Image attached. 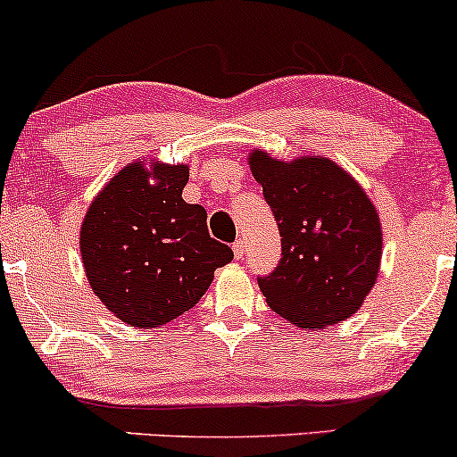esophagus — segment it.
Listing matches in <instances>:
<instances>
[{"label":"esophagus","mask_w":457,"mask_h":457,"mask_svg":"<svg viewBox=\"0 0 457 457\" xmlns=\"http://www.w3.org/2000/svg\"><path fill=\"white\" fill-rule=\"evenodd\" d=\"M232 249H234L236 260H243V257H245V240L243 238L236 240V243L232 245Z\"/></svg>","instance_id":"obj_1"}]
</instances>
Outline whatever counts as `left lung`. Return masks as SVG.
Instances as JSON below:
<instances>
[{"instance_id": "left-lung-1", "label": "left lung", "mask_w": 457, "mask_h": 457, "mask_svg": "<svg viewBox=\"0 0 457 457\" xmlns=\"http://www.w3.org/2000/svg\"><path fill=\"white\" fill-rule=\"evenodd\" d=\"M281 234V262L257 277L270 309L298 328L349 319L377 281L381 223L364 189L326 157L249 155Z\"/></svg>"}]
</instances>
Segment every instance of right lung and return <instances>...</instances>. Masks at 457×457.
Wrapping results in <instances>:
<instances>
[{
  "label": "right lung",
  "instance_id": "add662e5",
  "mask_svg": "<svg viewBox=\"0 0 457 457\" xmlns=\"http://www.w3.org/2000/svg\"><path fill=\"white\" fill-rule=\"evenodd\" d=\"M187 180L185 166L157 163L148 172L131 163L104 187L82 221L91 289L134 328H157L194 309L214 270L234 257L208 234L204 206L183 200Z\"/></svg>",
  "mask_w": 457,
  "mask_h": 457
}]
</instances>
